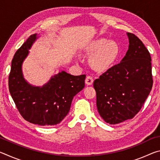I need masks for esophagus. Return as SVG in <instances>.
Masks as SVG:
<instances>
[{
	"mask_svg": "<svg viewBox=\"0 0 160 160\" xmlns=\"http://www.w3.org/2000/svg\"><path fill=\"white\" fill-rule=\"evenodd\" d=\"M94 82V80H93V78L90 76V75H88V76H87L86 79H85V83L86 85H91L93 84Z\"/></svg>",
	"mask_w": 160,
	"mask_h": 160,
	"instance_id": "obj_1",
	"label": "esophagus"
}]
</instances>
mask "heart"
<instances>
[{
    "label": "heart",
    "instance_id": "obj_1",
    "mask_svg": "<svg viewBox=\"0 0 160 160\" xmlns=\"http://www.w3.org/2000/svg\"><path fill=\"white\" fill-rule=\"evenodd\" d=\"M87 51L91 55L94 54L91 59L93 68L104 70L109 68L116 61L120 49L116 42L106 39H99L89 45Z\"/></svg>",
    "mask_w": 160,
    "mask_h": 160
}]
</instances>
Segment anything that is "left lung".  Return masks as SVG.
Instances as JSON below:
<instances>
[{
  "instance_id": "obj_1",
  "label": "left lung",
  "mask_w": 160,
  "mask_h": 160,
  "mask_svg": "<svg viewBox=\"0 0 160 160\" xmlns=\"http://www.w3.org/2000/svg\"><path fill=\"white\" fill-rule=\"evenodd\" d=\"M127 35L129 46L126 56L93 84L97 110L109 124L133 118L152 88L150 54L138 37L132 33Z\"/></svg>"
}]
</instances>
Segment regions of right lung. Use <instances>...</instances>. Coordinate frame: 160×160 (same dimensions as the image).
Returning a JSON list of instances; mask_svg holds the SVG:
<instances>
[{"label":"right lung","instance_id":"obj_1","mask_svg":"<svg viewBox=\"0 0 160 160\" xmlns=\"http://www.w3.org/2000/svg\"><path fill=\"white\" fill-rule=\"evenodd\" d=\"M37 39V34L31 35L16 51L9 75V91L26 121L39 126L56 125L67 116L74 96L85 87L86 75L74 76L63 70L42 87L29 84L23 77L22 65Z\"/></svg>","mask_w":160,"mask_h":160}]
</instances>
